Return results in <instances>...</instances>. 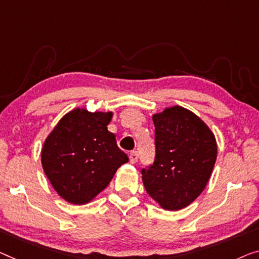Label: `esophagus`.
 <instances>
[{"instance_id":"obj_1","label":"esophagus","mask_w":259,"mask_h":259,"mask_svg":"<svg viewBox=\"0 0 259 259\" xmlns=\"http://www.w3.org/2000/svg\"><path fill=\"white\" fill-rule=\"evenodd\" d=\"M129 159H130V163L131 164H135L137 163L138 160V152L137 151H133L129 154Z\"/></svg>"}]
</instances>
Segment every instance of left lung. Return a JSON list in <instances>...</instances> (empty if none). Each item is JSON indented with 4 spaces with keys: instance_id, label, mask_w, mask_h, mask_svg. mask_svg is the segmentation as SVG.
Instances as JSON below:
<instances>
[{
    "instance_id": "left-lung-1",
    "label": "left lung",
    "mask_w": 259,
    "mask_h": 259,
    "mask_svg": "<svg viewBox=\"0 0 259 259\" xmlns=\"http://www.w3.org/2000/svg\"><path fill=\"white\" fill-rule=\"evenodd\" d=\"M156 159L143 169L148 194L165 210H180L201 194L213 172L218 143L198 115L181 106L152 115Z\"/></svg>"
}]
</instances>
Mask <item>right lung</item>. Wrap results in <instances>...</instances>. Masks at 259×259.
I'll return each mask as SVG.
<instances>
[{
    "mask_svg": "<svg viewBox=\"0 0 259 259\" xmlns=\"http://www.w3.org/2000/svg\"><path fill=\"white\" fill-rule=\"evenodd\" d=\"M113 111L76 107L59 119L41 146V166L57 194L72 204L93 201L129 160L107 125Z\"/></svg>",
    "mask_w": 259,
    "mask_h": 259,
    "instance_id": "obj_1",
    "label": "right lung"
}]
</instances>
